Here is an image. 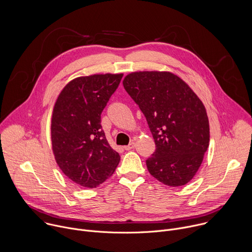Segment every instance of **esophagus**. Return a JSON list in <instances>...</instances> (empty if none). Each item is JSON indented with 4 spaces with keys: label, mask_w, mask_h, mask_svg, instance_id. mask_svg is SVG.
Returning <instances> with one entry per match:
<instances>
[{
    "label": "esophagus",
    "mask_w": 252,
    "mask_h": 252,
    "mask_svg": "<svg viewBox=\"0 0 252 252\" xmlns=\"http://www.w3.org/2000/svg\"><path fill=\"white\" fill-rule=\"evenodd\" d=\"M134 146H135V144H134V142L133 141H131L128 145H126V146H125L124 148L126 149V150H130V149H132V148H134Z\"/></svg>",
    "instance_id": "obj_1"
}]
</instances>
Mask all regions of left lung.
Returning <instances> with one entry per match:
<instances>
[{
  "mask_svg": "<svg viewBox=\"0 0 252 252\" xmlns=\"http://www.w3.org/2000/svg\"><path fill=\"white\" fill-rule=\"evenodd\" d=\"M124 87L139 107L155 142L146 160L149 173L171 187L197 173L210 141L206 109L187 84L169 72H134Z\"/></svg>",
  "mask_w": 252,
  "mask_h": 252,
  "instance_id": "obj_1",
  "label": "left lung"
}]
</instances>
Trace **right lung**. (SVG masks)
<instances>
[{"label":"right lung","mask_w":252,"mask_h":252,"mask_svg":"<svg viewBox=\"0 0 252 252\" xmlns=\"http://www.w3.org/2000/svg\"><path fill=\"white\" fill-rule=\"evenodd\" d=\"M123 74L79 77L58 96L51 119V142L55 160L74 183L96 188L120 163L101 126V114L118 89Z\"/></svg>","instance_id":"obj_1"}]
</instances>
